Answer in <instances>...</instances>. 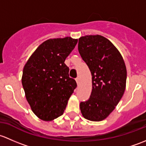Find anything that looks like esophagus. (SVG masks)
I'll use <instances>...</instances> for the list:
<instances>
[{
	"mask_svg": "<svg viewBox=\"0 0 146 146\" xmlns=\"http://www.w3.org/2000/svg\"><path fill=\"white\" fill-rule=\"evenodd\" d=\"M76 83H77L78 85H79V82H80V80H79V77L76 78Z\"/></svg>",
	"mask_w": 146,
	"mask_h": 146,
	"instance_id": "34e87169",
	"label": "esophagus"
}]
</instances>
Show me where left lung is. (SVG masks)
<instances>
[{
  "mask_svg": "<svg viewBox=\"0 0 146 146\" xmlns=\"http://www.w3.org/2000/svg\"><path fill=\"white\" fill-rule=\"evenodd\" d=\"M78 50L91 71L93 86L89 99L81 102V112L86 119L102 121L115 110L124 95L125 63L117 48L100 35L80 37Z\"/></svg>",
  "mask_w": 146,
  "mask_h": 146,
  "instance_id": "8db88e82",
  "label": "left lung"
}]
</instances>
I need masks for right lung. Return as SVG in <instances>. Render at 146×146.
I'll list each match as a JSON object with an SVG mask.
<instances>
[{
    "label": "right lung",
    "mask_w": 146,
    "mask_h": 146,
    "mask_svg": "<svg viewBox=\"0 0 146 146\" xmlns=\"http://www.w3.org/2000/svg\"><path fill=\"white\" fill-rule=\"evenodd\" d=\"M77 41L71 37L46 40L24 67L22 84L25 96L40 119L51 121L61 116L77 86L64 64Z\"/></svg>",
    "instance_id": "right-lung-1"
}]
</instances>
